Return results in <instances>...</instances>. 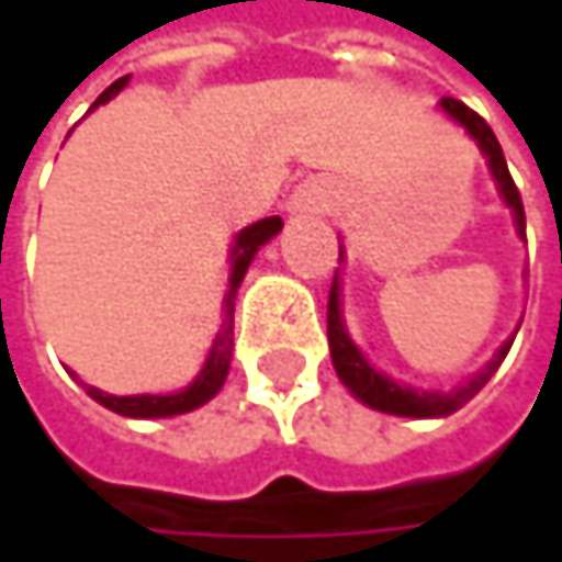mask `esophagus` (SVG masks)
Wrapping results in <instances>:
<instances>
[{"instance_id":"34e87169","label":"esophagus","mask_w":562,"mask_h":562,"mask_svg":"<svg viewBox=\"0 0 562 562\" xmlns=\"http://www.w3.org/2000/svg\"><path fill=\"white\" fill-rule=\"evenodd\" d=\"M295 207H302V211H318V207H322V194H318V191H299Z\"/></svg>"}]
</instances>
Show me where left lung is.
Returning a JSON list of instances; mask_svg holds the SVG:
<instances>
[{
    "mask_svg": "<svg viewBox=\"0 0 562 562\" xmlns=\"http://www.w3.org/2000/svg\"><path fill=\"white\" fill-rule=\"evenodd\" d=\"M442 110H446L452 120H459V123L472 133V139L482 146V153L488 156L492 175H495V181H498V188H502V194H505L507 207L514 211L517 231H520V237H524V204H520V191H517V184H514V178H510V171H507L505 153H502V146H498V139H495L492 126H488L475 110H469L462 100L446 97V100H442ZM328 345H331V364H335V371H338L341 384L355 393L361 403H368V406H374V409H381V413H393V416H416V419L446 416V413L459 409L462 403H469L475 393L482 391V387L492 381V374L498 371V364L505 361V355L510 351V341H507V345H502V351L488 361V368H485V371H479L469 384H462V387H456V391H449V393L400 387V384H393L391 378L378 374V371L364 361V355L355 348V341L348 338L345 322H341L338 273H335V282H331V292H328Z\"/></svg>",
    "mask_w": 562,
    "mask_h": 562,
    "instance_id": "obj_1",
    "label": "left lung"
}]
</instances>
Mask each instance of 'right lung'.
Here are the masks:
<instances>
[{"instance_id":"1","label":"right lung","mask_w":562,"mask_h":562,"mask_svg":"<svg viewBox=\"0 0 562 562\" xmlns=\"http://www.w3.org/2000/svg\"><path fill=\"white\" fill-rule=\"evenodd\" d=\"M130 83V77H120L116 83H110L100 97H97V103L93 106H100V103H106L110 97H116L123 87ZM282 227V217H263V221H257V224H250L247 231H240V237H237V244H234V270H231V289H227V302H224V325H221V331H217V338H214V348H211V355H207V361H204V368H201V374L194 378V384L191 387H184L181 393H166V396H153V393H139V396H113V393H103L97 391V387H90V384H83L87 393L97 400V403H103L106 409H113V413H123V416H139V419H153V416H178V413H188V409H194V406H201V403H207L214 393L224 387V381H227V371H231V348H234V295H237V285L244 280V273H247V267H250V260H254V254L270 240V237H277Z\"/></svg>"}]
</instances>
